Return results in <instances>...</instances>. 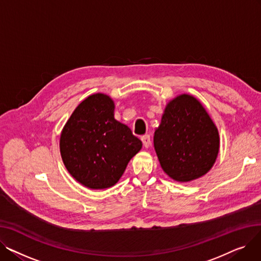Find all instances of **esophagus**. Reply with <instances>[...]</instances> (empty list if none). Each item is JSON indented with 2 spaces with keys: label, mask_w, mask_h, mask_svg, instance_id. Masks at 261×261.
<instances>
[{
  "label": "esophagus",
  "mask_w": 261,
  "mask_h": 261,
  "mask_svg": "<svg viewBox=\"0 0 261 261\" xmlns=\"http://www.w3.org/2000/svg\"><path fill=\"white\" fill-rule=\"evenodd\" d=\"M142 142H143L145 148H149L150 146H151V139H150V135L142 136Z\"/></svg>",
  "instance_id": "esophagus-1"
}]
</instances>
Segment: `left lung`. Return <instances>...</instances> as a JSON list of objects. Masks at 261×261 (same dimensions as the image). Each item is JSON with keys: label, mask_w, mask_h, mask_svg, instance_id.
<instances>
[{"label": "left lung", "mask_w": 261, "mask_h": 261, "mask_svg": "<svg viewBox=\"0 0 261 261\" xmlns=\"http://www.w3.org/2000/svg\"><path fill=\"white\" fill-rule=\"evenodd\" d=\"M161 167L176 182H190L206 174L217 160L220 139L202 103L189 94L171 99L153 136Z\"/></svg>", "instance_id": "8db88e82"}]
</instances>
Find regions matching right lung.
<instances>
[{"label":"right lung","mask_w":261,"mask_h":261,"mask_svg":"<svg viewBox=\"0 0 261 261\" xmlns=\"http://www.w3.org/2000/svg\"><path fill=\"white\" fill-rule=\"evenodd\" d=\"M110 96L96 93L81 101L60 135V153L67 171L90 189L114 186L142 142L114 118Z\"/></svg>","instance_id":"1"}]
</instances>
